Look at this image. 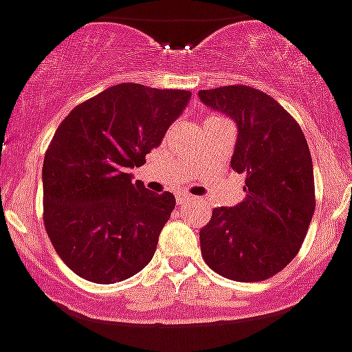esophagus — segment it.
Here are the masks:
<instances>
[{"mask_svg":"<svg viewBox=\"0 0 352 352\" xmlns=\"http://www.w3.org/2000/svg\"><path fill=\"white\" fill-rule=\"evenodd\" d=\"M193 200V197H190V195H181V197H177V204L179 206H184V204L191 202Z\"/></svg>","mask_w":352,"mask_h":352,"instance_id":"obj_1","label":"esophagus"}]
</instances>
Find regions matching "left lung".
<instances>
[{"instance_id":"obj_1","label":"left lung","mask_w":352,"mask_h":352,"mask_svg":"<svg viewBox=\"0 0 352 352\" xmlns=\"http://www.w3.org/2000/svg\"><path fill=\"white\" fill-rule=\"evenodd\" d=\"M211 111L236 123L231 166L245 173V200L214 208L200 229L204 261L232 281L276 276L297 256L315 211L308 143L297 121L261 91L226 85L199 91Z\"/></svg>"}]
</instances>
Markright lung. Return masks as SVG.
<instances>
[{
	"label": "right lung",
	"mask_w": 352,
	"mask_h": 352,
	"mask_svg": "<svg viewBox=\"0 0 352 352\" xmlns=\"http://www.w3.org/2000/svg\"><path fill=\"white\" fill-rule=\"evenodd\" d=\"M190 98V91L118 84L58 125L43 164L44 227L76 276L112 285L153 258L175 197L148 191L131 170L143 166Z\"/></svg>",
	"instance_id": "add662e5"
}]
</instances>
